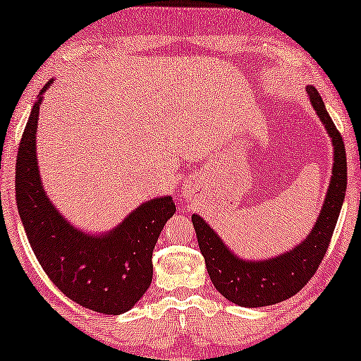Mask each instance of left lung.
Masks as SVG:
<instances>
[{
	"label": "left lung",
	"instance_id": "8db88e82",
	"mask_svg": "<svg viewBox=\"0 0 361 361\" xmlns=\"http://www.w3.org/2000/svg\"><path fill=\"white\" fill-rule=\"evenodd\" d=\"M309 101L326 126L334 145L332 178L312 231L293 250L260 262L242 260L211 229L201 216L192 214L200 250L214 288L242 307H262L281 302L306 286L326 255L347 190V154L342 135L329 116L319 91L306 88Z\"/></svg>",
	"mask_w": 361,
	"mask_h": 361
}]
</instances>
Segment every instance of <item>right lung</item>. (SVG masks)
<instances>
[{"label":"right lung","mask_w":361,"mask_h":361,"mask_svg":"<svg viewBox=\"0 0 361 361\" xmlns=\"http://www.w3.org/2000/svg\"><path fill=\"white\" fill-rule=\"evenodd\" d=\"M40 90L24 129L16 160V202L34 255L52 283L80 306L103 314H123L152 283V252L166 221L175 214L171 196L155 197L132 211L116 229L90 235L70 224L40 181L35 154Z\"/></svg>","instance_id":"right-lung-1"}]
</instances>
